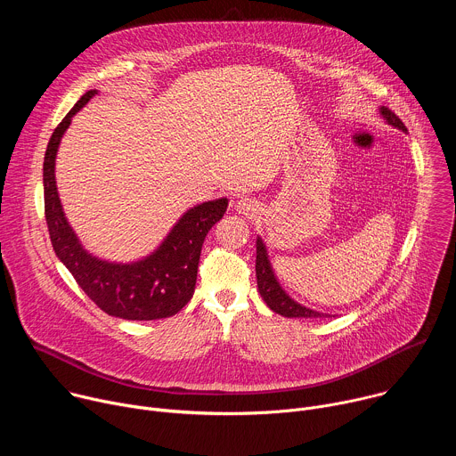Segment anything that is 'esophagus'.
<instances>
[{"instance_id": "1", "label": "esophagus", "mask_w": 456, "mask_h": 456, "mask_svg": "<svg viewBox=\"0 0 456 456\" xmlns=\"http://www.w3.org/2000/svg\"><path fill=\"white\" fill-rule=\"evenodd\" d=\"M234 209H236V213H240V215L254 216V215L257 213V204H256L254 200H250V199H240V200H236Z\"/></svg>"}]
</instances>
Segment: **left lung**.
Masks as SVG:
<instances>
[{
	"mask_svg": "<svg viewBox=\"0 0 456 456\" xmlns=\"http://www.w3.org/2000/svg\"><path fill=\"white\" fill-rule=\"evenodd\" d=\"M379 111L387 124L403 129L404 134L408 132L404 122L392 110L386 106H380ZM256 280H257V292L262 294L267 306L283 317H332L330 314H322V312H317V310L299 305L281 289V285L276 280V274L273 271V265L269 262L267 247L259 236L256 240Z\"/></svg>",
	"mask_w": 456,
	"mask_h": 456,
	"instance_id": "1",
	"label": "left lung"
}]
</instances>
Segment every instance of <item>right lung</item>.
Masks as SVG:
<instances>
[{
	"instance_id": "obj_1",
	"label": "right lung",
	"mask_w": 456,
	"mask_h": 456,
	"mask_svg": "<svg viewBox=\"0 0 456 456\" xmlns=\"http://www.w3.org/2000/svg\"><path fill=\"white\" fill-rule=\"evenodd\" d=\"M86 92L53 129L43 162L45 218L57 257L85 294L108 315L127 321H153L175 315L192 297L200 250L211 227L222 220L229 200L218 199L191 208L175 224L155 252L132 264L92 256L64 216L55 185V155L72 117L94 97Z\"/></svg>"
}]
</instances>
